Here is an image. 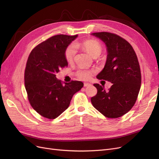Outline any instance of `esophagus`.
I'll return each instance as SVG.
<instances>
[{
  "label": "esophagus",
  "mask_w": 159,
  "mask_h": 159,
  "mask_svg": "<svg viewBox=\"0 0 159 159\" xmlns=\"http://www.w3.org/2000/svg\"><path fill=\"white\" fill-rule=\"evenodd\" d=\"M90 85H91V84L89 83H84V87H88V86H90Z\"/></svg>",
  "instance_id": "34e87169"
}]
</instances>
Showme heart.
Returning <instances> with one entry per match:
<instances>
[{
	"label": "heart",
	"mask_w": 159,
	"mask_h": 159,
	"mask_svg": "<svg viewBox=\"0 0 159 159\" xmlns=\"http://www.w3.org/2000/svg\"><path fill=\"white\" fill-rule=\"evenodd\" d=\"M76 48H82L94 58L100 56L103 51V47L102 44H100V42L94 39L85 40L81 42L75 43L74 44H70L67 47L64 53L65 59L68 63H71L74 61L76 54ZM91 74H92V71L85 69H81L77 71L76 73L77 77L82 80H89L91 78Z\"/></svg>",
	"instance_id": "b5f03b06"
}]
</instances>
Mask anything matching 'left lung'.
Instances as JSON below:
<instances>
[{
	"label": "left lung",
	"instance_id": "1",
	"mask_svg": "<svg viewBox=\"0 0 159 159\" xmlns=\"http://www.w3.org/2000/svg\"><path fill=\"white\" fill-rule=\"evenodd\" d=\"M91 34L107 46V57L103 70L97 75L113 84L108 91L98 84V93L91 98L93 106L108 118H118L129 112L135 103L141 84L140 66L129 43L115 34L102 32Z\"/></svg>",
	"mask_w": 159,
	"mask_h": 159
}]
</instances>
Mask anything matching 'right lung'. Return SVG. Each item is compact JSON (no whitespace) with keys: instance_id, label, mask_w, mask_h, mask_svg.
Masks as SVG:
<instances>
[{"instance_id":"obj_1","label":"right lung","mask_w":159,"mask_h":159,"mask_svg":"<svg viewBox=\"0 0 159 159\" xmlns=\"http://www.w3.org/2000/svg\"><path fill=\"white\" fill-rule=\"evenodd\" d=\"M78 35L58 34L34 48L28 56L25 85L32 108L42 117L54 119L69 107L73 95L83 88L80 81L62 83L56 74L68 66L64 53Z\"/></svg>"}]
</instances>
